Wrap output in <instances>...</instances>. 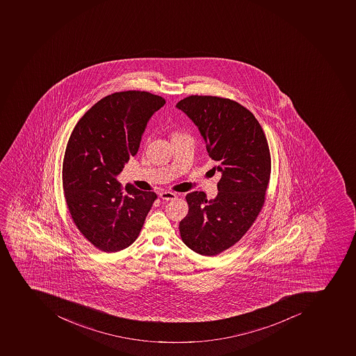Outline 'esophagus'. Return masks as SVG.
Wrapping results in <instances>:
<instances>
[{"mask_svg":"<svg viewBox=\"0 0 356 356\" xmlns=\"http://www.w3.org/2000/svg\"><path fill=\"white\" fill-rule=\"evenodd\" d=\"M159 195H161V197H162L163 200L166 201L175 200V199L177 197V194L173 193V192L168 191L162 192V193L159 194Z\"/></svg>","mask_w":356,"mask_h":356,"instance_id":"esophagus-1","label":"esophagus"}]
</instances>
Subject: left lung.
I'll use <instances>...</instances> for the list:
<instances>
[{"mask_svg": "<svg viewBox=\"0 0 356 356\" xmlns=\"http://www.w3.org/2000/svg\"><path fill=\"white\" fill-rule=\"evenodd\" d=\"M202 136L221 173L218 194L186 195L188 213L179 222L184 244L195 253L213 256L236 244L261 211L270 173L268 140L253 113L239 103L218 97L191 95L179 101Z\"/></svg>", "mask_w": 356, "mask_h": 356, "instance_id": "obj_1", "label": "left lung"}]
</instances>
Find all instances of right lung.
I'll list each match as a JSON object with an SVG mask.
<instances>
[{
  "mask_svg": "<svg viewBox=\"0 0 356 356\" xmlns=\"http://www.w3.org/2000/svg\"><path fill=\"white\" fill-rule=\"evenodd\" d=\"M165 104L148 92H118L103 97L81 118L68 139L63 188L74 222L91 244L115 253L133 244L156 193L117 177L138 152L148 121Z\"/></svg>",
  "mask_w": 356,
  "mask_h": 356,
  "instance_id": "obj_1",
  "label": "right lung"
}]
</instances>
